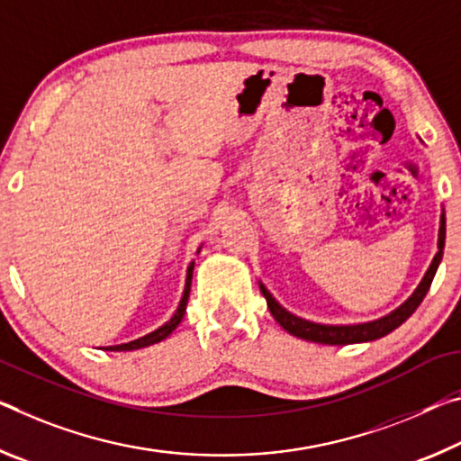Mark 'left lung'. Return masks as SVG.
I'll return each instance as SVG.
<instances>
[{
    "instance_id": "left-lung-1",
    "label": "left lung",
    "mask_w": 461,
    "mask_h": 461,
    "mask_svg": "<svg viewBox=\"0 0 461 461\" xmlns=\"http://www.w3.org/2000/svg\"><path fill=\"white\" fill-rule=\"evenodd\" d=\"M443 247H445V212L441 210L439 239H437V249H439V251H437V255L433 258L431 266H429V269H427V274L422 276V280L417 285V290H414L401 306L375 321L356 322V324H324V322L306 321V319H302V316H296L290 311H285V308L274 296H271V292L261 282H259V290L263 294V298L267 300V308H269L271 316L280 322V327L284 330H288V333L294 337L304 339V341H311V343H321V345L369 343V341H375V339H382L388 333H392V330L401 327V324L409 319L414 311H417L422 298L427 296L429 288H431L435 271H437V267H439L441 258H443Z\"/></svg>"
}]
</instances>
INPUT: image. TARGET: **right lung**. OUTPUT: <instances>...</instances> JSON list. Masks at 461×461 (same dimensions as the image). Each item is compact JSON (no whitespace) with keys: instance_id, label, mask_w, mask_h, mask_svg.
<instances>
[{"instance_id":"obj_1","label":"right lung","mask_w":461,"mask_h":461,"mask_svg":"<svg viewBox=\"0 0 461 461\" xmlns=\"http://www.w3.org/2000/svg\"><path fill=\"white\" fill-rule=\"evenodd\" d=\"M200 249H198V253H200ZM192 274H194V261L190 263V266H187V271H185V285H184V294H181V300L177 304V311L173 312V316L167 322L161 324L159 329H155L153 333H149L145 337H139V339H134V341H128V343H122V345L104 347V349L105 351H134V349H142V347L155 345V343L163 341V339H167L173 333V330L177 329V324L181 322V319H184V314H185L187 298H190V290H192Z\"/></svg>"}]
</instances>
